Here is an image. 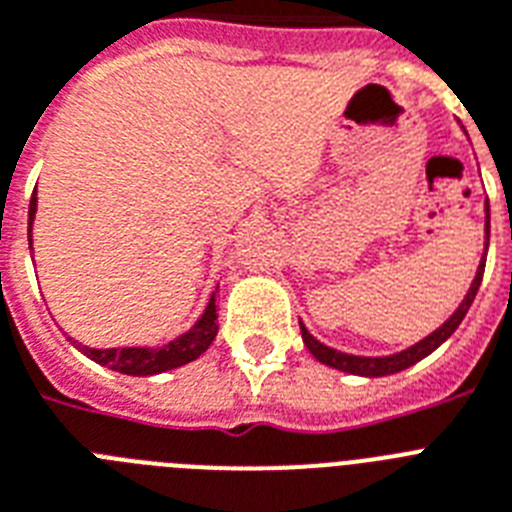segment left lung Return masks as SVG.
I'll return each mask as SVG.
<instances>
[{
    "label": "left lung",
    "mask_w": 512,
    "mask_h": 512,
    "mask_svg": "<svg viewBox=\"0 0 512 512\" xmlns=\"http://www.w3.org/2000/svg\"><path fill=\"white\" fill-rule=\"evenodd\" d=\"M487 248H489V209H487ZM484 261L487 259H481L479 269H476L474 282H471V287H468V293H466V298H463V303L455 308V314L450 316V319H447L442 327L434 329L432 335L424 337V340L416 342V345H411V348L400 350V353H395V356L369 358V356H350V353H340V350L329 348V345H324V342L316 340V337L311 335V332H308L301 322L303 342H306V348L311 350V356H314L316 361L327 363V366H332V369L348 371V374H358V377H387V374H398V371L408 369V366H413L416 361H421V358L429 356L432 350H437L439 345H442V342L453 335L455 329H458V324L463 322V316L468 314V308H471V303H474L476 293H479L481 274H484Z\"/></svg>",
    "instance_id": "obj_1"
}]
</instances>
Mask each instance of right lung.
Segmentation results:
<instances>
[{"label": "right lung", "mask_w": 512, "mask_h": 512, "mask_svg": "<svg viewBox=\"0 0 512 512\" xmlns=\"http://www.w3.org/2000/svg\"><path fill=\"white\" fill-rule=\"evenodd\" d=\"M36 219V193L31 196V206H28V225H33ZM33 251V248H31ZM217 303H214V295L209 298V306L201 314L193 327L185 332V335L175 337L172 342L162 345V348H88V345H80L78 348L86 353L91 361L101 363V366H109L112 371H120V374H130V377H151V374H162V371L177 369V366H185V363L196 361L201 353H206L214 337H217Z\"/></svg>", "instance_id": "obj_1"}]
</instances>
